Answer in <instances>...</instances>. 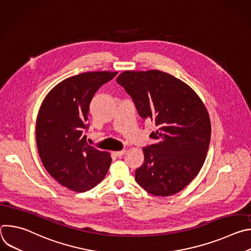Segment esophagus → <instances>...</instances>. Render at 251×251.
Instances as JSON below:
<instances>
[{"mask_svg": "<svg viewBox=\"0 0 251 251\" xmlns=\"http://www.w3.org/2000/svg\"><path fill=\"white\" fill-rule=\"evenodd\" d=\"M126 153V150H122V151H117V152H114V154L117 156V157H119V158H121L124 154Z\"/></svg>", "mask_w": 251, "mask_h": 251, "instance_id": "34e87169", "label": "esophagus"}]
</instances>
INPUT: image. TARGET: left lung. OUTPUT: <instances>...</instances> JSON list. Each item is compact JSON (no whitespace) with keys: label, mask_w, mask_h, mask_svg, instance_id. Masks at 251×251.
Wrapping results in <instances>:
<instances>
[{"label":"left lung","mask_w":251,"mask_h":251,"mask_svg":"<svg viewBox=\"0 0 251 251\" xmlns=\"http://www.w3.org/2000/svg\"><path fill=\"white\" fill-rule=\"evenodd\" d=\"M117 82L132 97L143 119L158 126L143 148L144 163L136 182L151 195L169 197L182 191L201 171L209 146L210 121L204 104L184 81L160 70H126Z\"/></svg>","instance_id":"8db88e82"}]
</instances>
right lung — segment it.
<instances>
[{"instance_id": "add662e5", "label": "right lung", "mask_w": 251, "mask_h": 251, "mask_svg": "<svg viewBox=\"0 0 251 251\" xmlns=\"http://www.w3.org/2000/svg\"><path fill=\"white\" fill-rule=\"evenodd\" d=\"M117 74L91 71L68 77L42 103L35 126L39 155L54 180L74 192L94 188L109 170L110 154L88 145L84 131L95 92Z\"/></svg>"}]
</instances>
